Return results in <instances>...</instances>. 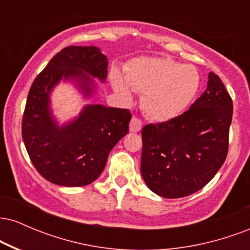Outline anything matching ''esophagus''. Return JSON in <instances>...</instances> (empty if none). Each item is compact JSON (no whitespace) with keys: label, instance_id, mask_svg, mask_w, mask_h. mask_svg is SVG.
Returning a JSON list of instances; mask_svg holds the SVG:
<instances>
[{"label":"esophagus","instance_id":"34e87169","mask_svg":"<svg viewBox=\"0 0 250 250\" xmlns=\"http://www.w3.org/2000/svg\"><path fill=\"white\" fill-rule=\"evenodd\" d=\"M141 128H142L141 120L134 116L133 119H131L130 125H129V129H130V131H133V133H137V131L141 130Z\"/></svg>","mask_w":250,"mask_h":250}]
</instances>
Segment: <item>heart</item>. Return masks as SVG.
Masks as SVG:
<instances>
[{"mask_svg":"<svg viewBox=\"0 0 250 250\" xmlns=\"http://www.w3.org/2000/svg\"><path fill=\"white\" fill-rule=\"evenodd\" d=\"M117 93L129 97L133 87L143 95L141 107L155 122L177 119L190 107L200 88L199 71L166 57L133 60L127 67V80L113 76Z\"/></svg>","mask_w":250,"mask_h":250,"instance_id":"obj_1","label":"heart"}]
</instances>
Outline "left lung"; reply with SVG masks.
<instances>
[{
	"label": "left lung",
	"instance_id": "obj_1",
	"mask_svg": "<svg viewBox=\"0 0 250 250\" xmlns=\"http://www.w3.org/2000/svg\"><path fill=\"white\" fill-rule=\"evenodd\" d=\"M233 101L209 73L205 93L177 119L142 129L141 174L151 191L177 199L200 190L222 167L228 153Z\"/></svg>",
	"mask_w": 250,
	"mask_h": 250
}]
</instances>
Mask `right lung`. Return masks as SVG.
<instances>
[{"instance_id": "1", "label": "right lung", "mask_w": 250, "mask_h": 250, "mask_svg": "<svg viewBox=\"0 0 250 250\" xmlns=\"http://www.w3.org/2000/svg\"><path fill=\"white\" fill-rule=\"evenodd\" d=\"M107 74V56L99 48L70 45L57 53L31 84L22 139L34 167L49 182L63 187L90 185L101 175L114 146L128 133V109L87 104L62 125L51 115L50 93L61 80L90 97L96 89L93 77L104 82Z\"/></svg>"}]
</instances>
